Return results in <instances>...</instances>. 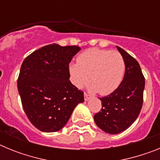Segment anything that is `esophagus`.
Here are the masks:
<instances>
[{
    "instance_id": "obj_1",
    "label": "esophagus",
    "mask_w": 160,
    "mask_h": 160,
    "mask_svg": "<svg viewBox=\"0 0 160 160\" xmlns=\"http://www.w3.org/2000/svg\"><path fill=\"white\" fill-rule=\"evenodd\" d=\"M84 98H85V101H88L89 98H90V97H89V95L87 94V93H84Z\"/></svg>"
}]
</instances>
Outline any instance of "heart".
Instances as JSON below:
<instances>
[{
	"label": "heart",
	"mask_w": 160,
	"mask_h": 160,
	"mask_svg": "<svg viewBox=\"0 0 160 160\" xmlns=\"http://www.w3.org/2000/svg\"><path fill=\"white\" fill-rule=\"evenodd\" d=\"M78 62L69 68L72 82L78 88L87 85L90 77V91L108 95L119 87L123 79L125 62L118 52L92 48L79 55Z\"/></svg>",
	"instance_id": "1"
}]
</instances>
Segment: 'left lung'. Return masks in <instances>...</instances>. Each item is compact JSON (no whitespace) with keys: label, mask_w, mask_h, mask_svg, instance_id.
I'll list each match as a JSON object with an SVG mask.
<instances>
[{"label":"left lung","mask_w":160,"mask_h":160,"mask_svg":"<svg viewBox=\"0 0 160 160\" xmlns=\"http://www.w3.org/2000/svg\"><path fill=\"white\" fill-rule=\"evenodd\" d=\"M117 49L125 62L124 78L119 87L100 98L101 111L94 114L96 125L106 133L115 135L128 129L142 109L145 78L138 62L120 47Z\"/></svg>","instance_id":"1"}]
</instances>
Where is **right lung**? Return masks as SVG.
<instances>
[{
    "instance_id": "add662e5",
    "label": "right lung",
    "mask_w": 160,
    "mask_h": 160,
    "mask_svg": "<svg viewBox=\"0 0 160 160\" xmlns=\"http://www.w3.org/2000/svg\"><path fill=\"white\" fill-rule=\"evenodd\" d=\"M81 48L48 45L24 60L18 79L22 107L31 123L43 132L64 127L84 94L70 81L69 63Z\"/></svg>"
}]
</instances>
